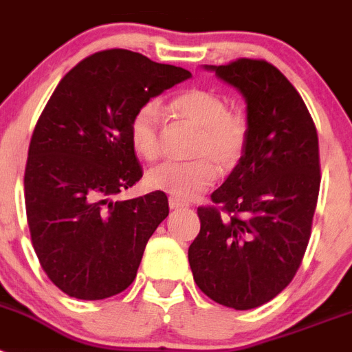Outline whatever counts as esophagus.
Here are the masks:
<instances>
[{"instance_id":"1","label":"esophagus","mask_w":352,"mask_h":352,"mask_svg":"<svg viewBox=\"0 0 352 352\" xmlns=\"http://www.w3.org/2000/svg\"><path fill=\"white\" fill-rule=\"evenodd\" d=\"M169 206H170V210H179V208H186L188 204H186L183 199L169 197Z\"/></svg>"}]
</instances>
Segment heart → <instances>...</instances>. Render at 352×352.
I'll return each instance as SVG.
<instances>
[{"label": "heart", "mask_w": 352, "mask_h": 352, "mask_svg": "<svg viewBox=\"0 0 352 352\" xmlns=\"http://www.w3.org/2000/svg\"><path fill=\"white\" fill-rule=\"evenodd\" d=\"M170 111L199 129L192 155L197 160L166 162L148 173V185L178 199H194L217 179V167L231 170L247 148L248 126L239 114L229 113L222 96L208 89H188L174 96ZM130 144L141 158L153 162L162 153V113L155 102L141 105L130 120Z\"/></svg>", "instance_id": "heart-1"}]
</instances>
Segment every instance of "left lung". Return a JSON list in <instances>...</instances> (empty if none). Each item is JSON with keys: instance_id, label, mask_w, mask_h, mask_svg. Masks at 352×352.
<instances>
[{"instance_id": "obj_1", "label": "left lung", "mask_w": 352, "mask_h": 352, "mask_svg": "<svg viewBox=\"0 0 352 352\" xmlns=\"http://www.w3.org/2000/svg\"><path fill=\"white\" fill-rule=\"evenodd\" d=\"M247 104L248 141L238 166L197 208L188 248L197 287L217 303L250 310L280 294L309 245L321 174L309 109L278 68L263 60L204 65Z\"/></svg>"}]
</instances>
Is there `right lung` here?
<instances>
[{
    "mask_svg": "<svg viewBox=\"0 0 352 352\" xmlns=\"http://www.w3.org/2000/svg\"><path fill=\"white\" fill-rule=\"evenodd\" d=\"M190 77L185 68L111 49L72 68L49 98L30 142L24 201L36 257L68 296L105 300L138 275L169 201L160 190L113 201L142 178L130 120Z\"/></svg>",
    "mask_w": 352,
    "mask_h": 352,
    "instance_id": "right-lung-1",
    "label": "right lung"
}]
</instances>
